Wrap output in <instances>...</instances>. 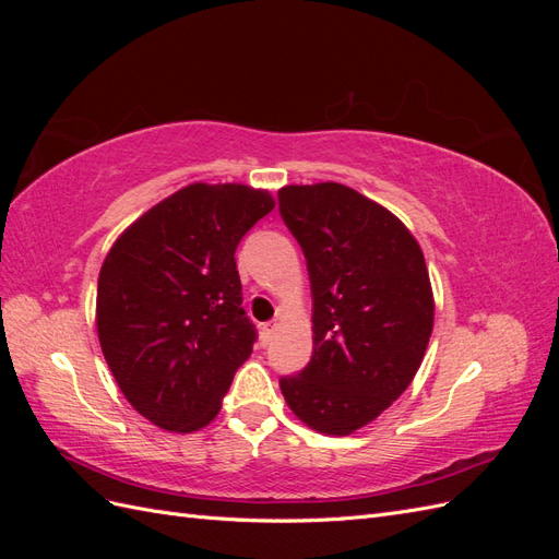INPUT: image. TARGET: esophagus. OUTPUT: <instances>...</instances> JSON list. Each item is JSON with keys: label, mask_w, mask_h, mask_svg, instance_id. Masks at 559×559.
I'll list each match as a JSON object with an SVG mask.
<instances>
[{"label": "esophagus", "mask_w": 559, "mask_h": 559, "mask_svg": "<svg viewBox=\"0 0 559 559\" xmlns=\"http://www.w3.org/2000/svg\"><path fill=\"white\" fill-rule=\"evenodd\" d=\"M277 331V321H265L263 329H261V335H263V343H270L273 341V335Z\"/></svg>", "instance_id": "1"}]
</instances>
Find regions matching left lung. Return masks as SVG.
<instances>
[{
	"instance_id": "8db88e82",
	"label": "left lung",
	"mask_w": 559,
	"mask_h": 559,
	"mask_svg": "<svg viewBox=\"0 0 559 559\" xmlns=\"http://www.w3.org/2000/svg\"><path fill=\"white\" fill-rule=\"evenodd\" d=\"M277 200L308 261L314 333L310 364L282 376L280 389L308 427L347 436L405 392L425 357V253L392 212L349 186H284Z\"/></svg>"
}]
</instances>
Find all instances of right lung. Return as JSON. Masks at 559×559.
Returning <instances> with one entry per match:
<instances>
[{
  "label": "right lung",
  "instance_id": "obj_1",
  "mask_svg": "<svg viewBox=\"0 0 559 559\" xmlns=\"http://www.w3.org/2000/svg\"><path fill=\"white\" fill-rule=\"evenodd\" d=\"M275 207L242 183H191L140 216L99 270L97 335L123 396L165 431H198L257 343L235 249Z\"/></svg>",
  "mask_w": 559,
  "mask_h": 559
}]
</instances>
